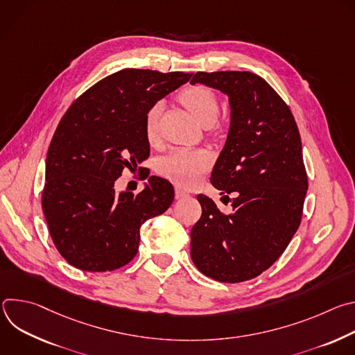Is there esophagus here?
Masks as SVG:
<instances>
[{"instance_id":"obj_1","label":"esophagus","mask_w":355,"mask_h":355,"mask_svg":"<svg viewBox=\"0 0 355 355\" xmlns=\"http://www.w3.org/2000/svg\"><path fill=\"white\" fill-rule=\"evenodd\" d=\"M185 196H188V192H187V191H184V189H181V188H175V198H177V199H182V198H185Z\"/></svg>"}]
</instances>
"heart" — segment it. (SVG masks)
Segmentation results:
<instances>
[{"mask_svg": "<svg viewBox=\"0 0 355 355\" xmlns=\"http://www.w3.org/2000/svg\"><path fill=\"white\" fill-rule=\"evenodd\" d=\"M182 105L204 126H211L220 111L215 92L205 85H193L180 94ZM162 105L155 104L144 118V135L150 143L159 139V118ZM214 164V156L205 148H178L160 162V173L182 188L196 185Z\"/></svg>", "mask_w": 355, "mask_h": 355, "instance_id": "1", "label": "heart"}]
</instances>
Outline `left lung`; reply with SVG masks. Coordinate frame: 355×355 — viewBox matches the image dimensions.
<instances>
[{"instance_id": "8db88e82", "label": "left lung", "mask_w": 355, "mask_h": 355, "mask_svg": "<svg viewBox=\"0 0 355 355\" xmlns=\"http://www.w3.org/2000/svg\"><path fill=\"white\" fill-rule=\"evenodd\" d=\"M229 96L230 128L211 182L234 192L233 212L198 195L202 216L191 230V259L207 277L243 282L268 270L296 233L308 191L300 135L289 107L250 71H198L191 84ZM229 198V195H225Z\"/></svg>"}]
</instances>
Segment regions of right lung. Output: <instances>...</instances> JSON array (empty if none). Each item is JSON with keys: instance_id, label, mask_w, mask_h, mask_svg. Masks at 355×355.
Returning a JSON list of instances; mask_svg holds the SVG:
<instances>
[{"instance_id": "add662e5", "label": "right lung", "mask_w": 355, "mask_h": 355, "mask_svg": "<svg viewBox=\"0 0 355 355\" xmlns=\"http://www.w3.org/2000/svg\"><path fill=\"white\" fill-rule=\"evenodd\" d=\"M191 76L123 69L88 88L63 115L47 150L42 209L73 267L105 272L126 266L137 252L140 226L173 204L174 188L160 177H150L137 195L116 193L114 185L123 168L150 155L147 111Z\"/></svg>"}]
</instances>
